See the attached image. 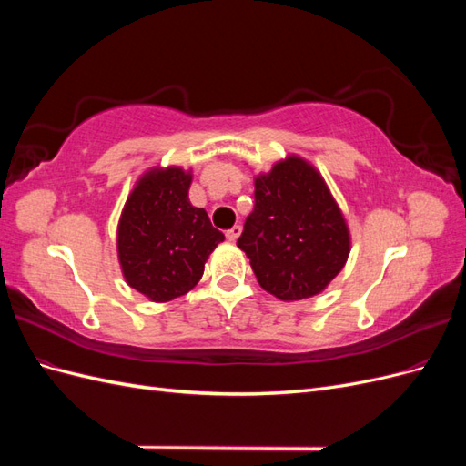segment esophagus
I'll return each mask as SVG.
<instances>
[{"mask_svg": "<svg viewBox=\"0 0 466 466\" xmlns=\"http://www.w3.org/2000/svg\"><path fill=\"white\" fill-rule=\"evenodd\" d=\"M238 235H241V225H233V228L228 229V233H225V237H228V241H231V243L237 241Z\"/></svg>", "mask_w": 466, "mask_h": 466, "instance_id": "34e87169", "label": "esophagus"}]
</instances>
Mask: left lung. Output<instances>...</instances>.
<instances>
[{
	"label": "left lung",
	"mask_w": 466,
	"mask_h": 466,
	"mask_svg": "<svg viewBox=\"0 0 466 466\" xmlns=\"http://www.w3.org/2000/svg\"><path fill=\"white\" fill-rule=\"evenodd\" d=\"M237 247L262 289L299 301L327 289L342 270L351 237L322 175L299 155H288L255 177V209Z\"/></svg>",
	"instance_id": "obj_1"
}]
</instances>
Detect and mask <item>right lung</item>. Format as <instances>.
Returning <instances> with one entry per match:
<instances>
[{"mask_svg": "<svg viewBox=\"0 0 466 466\" xmlns=\"http://www.w3.org/2000/svg\"><path fill=\"white\" fill-rule=\"evenodd\" d=\"M192 171L153 167L136 180L118 231V262L126 284L149 301L167 303L188 293L225 235L204 208L188 200Z\"/></svg>", "mask_w": 466, "mask_h": 466, "instance_id": "right-lung-1", "label": "right lung"}]
</instances>
